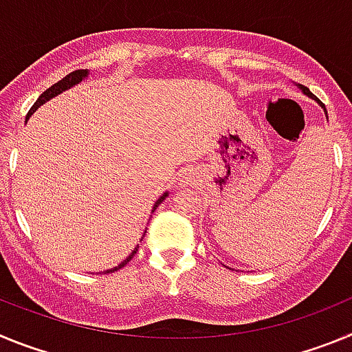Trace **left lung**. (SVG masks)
I'll return each mask as SVG.
<instances>
[{
    "label": "left lung",
    "instance_id": "obj_1",
    "mask_svg": "<svg viewBox=\"0 0 352 352\" xmlns=\"http://www.w3.org/2000/svg\"><path fill=\"white\" fill-rule=\"evenodd\" d=\"M300 89H301V91L305 93V95H307V96H310V98H314V100H316V102H319V104H321V100H317L316 96H314L312 93H310V89H309V88H305V86H300ZM321 105H324V104H321ZM324 111H326V109H324ZM326 116H328V113H326Z\"/></svg>",
    "mask_w": 352,
    "mask_h": 352
}]
</instances>
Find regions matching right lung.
<instances>
[{
  "instance_id": "1",
  "label": "right lung",
  "mask_w": 352,
  "mask_h": 352,
  "mask_svg": "<svg viewBox=\"0 0 352 352\" xmlns=\"http://www.w3.org/2000/svg\"><path fill=\"white\" fill-rule=\"evenodd\" d=\"M86 77H88V70H76V72H70V74H68L67 77H63V79L58 80V82H56V84H52L51 88L45 89V91H43L42 95L38 96V100H36L35 104H33V107L30 109V113H28L26 120H28V118L31 116V114L35 113V111H36V109L40 107V105H43V104H45V102H47V100H51V98H54L56 95H60V93H63L65 89H70L72 86H76V84H79L80 80L86 79ZM167 195H169V194H167V192H166V194H162L160 197H158L157 203H155L153 210H151V211L157 210L158 204H162V201H164V199H166ZM138 248H139V245H138V247H135V248H133L132 254H130V256L126 257V259L123 261V263H120V264H118V266H114V268L107 270V272H105V273H113V272H118V270H120V268H123V266H125V264L129 263V261L132 259L133 256H135V252H138Z\"/></svg>"
}]
</instances>
